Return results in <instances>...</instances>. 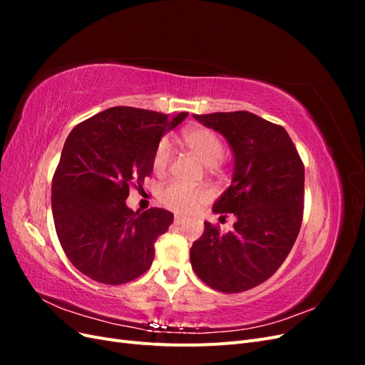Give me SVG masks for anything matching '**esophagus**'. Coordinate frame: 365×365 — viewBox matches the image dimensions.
<instances>
[{"label":"esophagus","mask_w":365,"mask_h":365,"mask_svg":"<svg viewBox=\"0 0 365 365\" xmlns=\"http://www.w3.org/2000/svg\"><path fill=\"white\" fill-rule=\"evenodd\" d=\"M184 220H185V217H182V216H180V215H176V216L173 217V222H175L176 225L184 224Z\"/></svg>","instance_id":"34e87169"}]
</instances>
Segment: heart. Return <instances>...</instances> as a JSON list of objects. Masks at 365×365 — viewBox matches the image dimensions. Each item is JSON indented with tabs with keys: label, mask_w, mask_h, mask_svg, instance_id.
Instances as JSON below:
<instances>
[{
	"label": "heart",
	"mask_w": 365,
	"mask_h": 365,
	"mask_svg": "<svg viewBox=\"0 0 365 365\" xmlns=\"http://www.w3.org/2000/svg\"><path fill=\"white\" fill-rule=\"evenodd\" d=\"M182 141L190 152L200 158L207 170H215L219 161L224 158V143L215 130L208 128H192L182 134ZM172 161V146L169 140H161L152 155V169L157 175L168 172ZM208 200V192L204 187H189L178 181L165 184L160 190V202L173 212L190 213Z\"/></svg>",
	"instance_id": "b5f03b06"
}]
</instances>
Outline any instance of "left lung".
Masks as SVG:
<instances>
[{
	"instance_id": "1",
	"label": "left lung",
	"mask_w": 365,
	"mask_h": 365,
	"mask_svg": "<svg viewBox=\"0 0 365 365\" xmlns=\"http://www.w3.org/2000/svg\"><path fill=\"white\" fill-rule=\"evenodd\" d=\"M222 134L235 153L233 182L213 205L236 216L222 233L205 222L190 250L192 268L210 288L244 292L277 271L300 233L304 164L283 126L248 111L193 115Z\"/></svg>"
}]
</instances>
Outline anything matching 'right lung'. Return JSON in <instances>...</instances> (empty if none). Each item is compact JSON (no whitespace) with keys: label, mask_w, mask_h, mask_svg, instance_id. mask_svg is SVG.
Returning a JSON list of instances; mask_svg holds the SVG:
<instances>
[{"label":"right lung","mask_w":365,"mask_h":365,"mask_svg":"<svg viewBox=\"0 0 365 365\" xmlns=\"http://www.w3.org/2000/svg\"><path fill=\"white\" fill-rule=\"evenodd\" d=\"M187 115L114 106L70 132L53 175L51 208L63 252L86 277L123 284L150 268L153 244L173 215L157 207L132 212L125 201L150 175L161 137Z\"/></svg>","instance_id":"1"}]
</instances>
